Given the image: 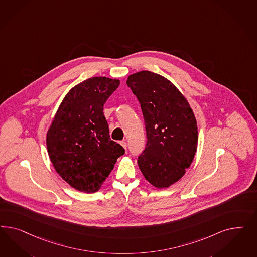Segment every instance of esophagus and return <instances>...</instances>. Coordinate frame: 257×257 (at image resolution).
Instances as JSON below:
<instances>
[{"label":"esophagus","instance_id":"1","mask_svg":"<svg viewBox=\"0 0 257 257\" xmlns=\"http://www.w3.org/2000/svg\"><path fill=\"white\" fill-rule=\"evenodd\" d=\"M120 145L125 149V150H127V143H126V141H120Z\"/></svg>","mask_w":257,"mask_h":257}]
</instances>
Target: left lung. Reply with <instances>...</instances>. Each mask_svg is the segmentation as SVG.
Returning a JSON list of instances; mask_svg holds the SVG:
<instances>
[{"instance_id": "left-lung-1", "label": "left lung", "mask_w": 257, "mask_h": 257, "mask_svg": "<svg viewBox=\"0 0 257 257\" xmlns=\"http://www.w3.org/2000/svg\"><path fill=\"white\" fill-rule=\"evenodd\" d=\"M126 84L140 101L147 135L138 159L140 171L156 188L171 187L185 175L197 151L194 113L179 89L157 73L142 70Z\"/></svg>"}]
</instances>
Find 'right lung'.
<instances>
[{
	"label": "right lung",
	"instance_id": "1",
	"mask_svg": "<svg viewBox=\"0 0 257 257\" xmlns=\"http://www.w3.org/2000/svg\"><path fill=\"white\" fill-rule=\"evenodd\" d=\"M119 80L92 77L65 96L47 132V150L56 172L70 187L93 193L114 169L124 149L110 140L103 104Z\"/></svg>",
	"mask_w": 257,
	"mask_h": 257
}]
</instances>
